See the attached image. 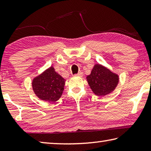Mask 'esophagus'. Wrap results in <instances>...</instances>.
<instances>
[{
	"mask_svg": "<svg viewBox=\"0 0 151 151\" xmlns=\"http://www.w3.org/2000/svg\"><path fill=\"white\" fill-rule=\"evenodd\" d=\"M83 73L82 72H79L78 74H76V75H75L74 76H83Z\"/></svg>",
	"mask_w": 151,
	"mask_h": 151,
	"instance_id": "34e87169",
	"label": "esophagus"
}]
</instances>
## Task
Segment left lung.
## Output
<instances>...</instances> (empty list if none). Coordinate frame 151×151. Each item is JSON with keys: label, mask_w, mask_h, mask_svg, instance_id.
Segmentation results:
<instances>
[{"label": "left lung", "mask_w": 151, "mask_h": 151, "mask_svg": "<svg viewBox=\"0 0 151 151\" xmlns=\"http://www.w3.org/2000/svg\"><path fill=\"white\" fill-rule=\"evenodd\" d=\"M86 81L94 94L104 96L116 88L119 82V76L106 66L96 64L91 73L86 76Z\"/></svg>", "instance_id": "left-lung-1"}]
</instances>
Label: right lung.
Here are the masks:
<instances>
[{
	"instance_id": "1",
	"label": "right lung",
	"mask_w": 151,
	"mask_h": 151,
	"mask_svg": "<svg viewBox=\"0 0 151 151\" xmlns=\"http://www.w3.org/2000/svg\"><path fill=\"white\" fill-rule=\"evenodd\" d=\"M66 80L56 72L53 66L36 76L32 87L38 98L46 102H56L62 96Z\"/></svg>"
}]
</instances>
